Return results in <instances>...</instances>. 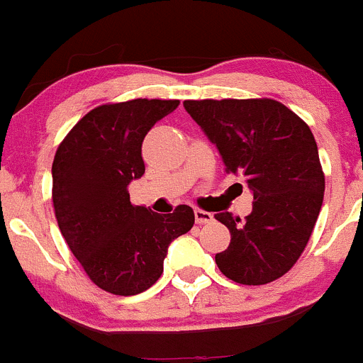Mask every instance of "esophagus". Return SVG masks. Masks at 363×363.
<instances>
[{
    "mask_svg": "<svg viewBox=\"0 0 363 363\" xmlns=\"http://www.w3.org/2000/svg\"><path fill=\"white\" fill-rule=\"evenodd\" d=\"M212 214L211 212H205V211H200V208H196L195 211V221L199 223V225H207V223L212 221Z\"/></svg>",
    "mask_w": 363,
    "mask_h": 363,
    "instance_id": "1",
    "label": "esophagus"
}]
</instances>
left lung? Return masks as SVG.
Returning <instances> with one entry per match:
<instances>
[{
	"mask_svg": "<svg viewBox=\"0 0 363 363\" xmlns=\"http://www.w3.org/2000/svg\"><path fill=\"white\" fill-rule=\"evenodd\" d=\"M184 108L218 147L226 172L244 175L252 193L246 219L214 216L232 233L216 255L219 270L240 284H267L284 276L316 225L325 193L318 145L309 126L269 98L186 100Z\"/></svg>",
	"mask_w": 363,
	"mask_h": 363,
	"instance_id": "8db88e82",
	"label": "left lung"
}]
</instances>
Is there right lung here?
<instances>
[{
	"mask_svg": "<svg viewBox=\"0 0 363 363\" xmlns=\"http://www.w3.org/2000/svg\"><path fill=\"white\" fill-rule=\"evenodd\" d=\"M177 107L179 100L145 98L101 105L72 128L54 156L57 225L89 279L108 294L151 288L163 274L172 240L195 223L189 205L161 216L131 205L128 193L145 172V135Z\"/></svg>",
	"mask_w": 363,
	"mask_h": 363,
	"instance_id": "add662e5",
	"label": "right lung"
}]
</instances>
